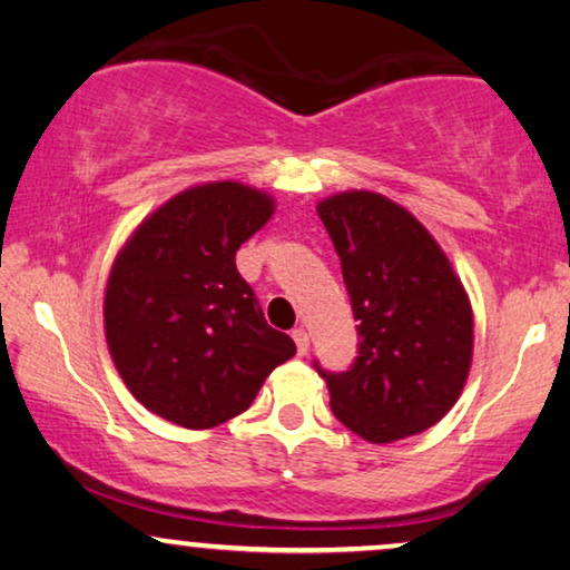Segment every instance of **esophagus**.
<instances>
[{
	"label": "esophagus",
	"instance_id": "esophagus-1",
	"mask_svg": "<svg viewBox=\"0 0 570 570\" xmlns=\"http://www.w3.org/2000/svg\"><path fill=\"white\" fill-rule=\"evenodd\" d=\"M292 338L296 343V354H299V356L307 354V351H309V333L304 331V327H294Z\"/></svg>",
	"mask_w": 570,
	"mask_h": 570
}]
</instances>
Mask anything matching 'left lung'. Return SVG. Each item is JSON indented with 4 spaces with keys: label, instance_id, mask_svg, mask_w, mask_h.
Returning <instances> with one entry per match:
<instances>
[{
    "label": "left lung",
    "instance_id": "obj_1",
    "mask_svg": "<svg viewBox=\"0 0 570 570\" xmlns=\"http://www.w3.org/2000/svg\"><path fill=\"white\" fill-rule=\"evenodd\" d=\"M341 258L358 356L320 376L343 426L372 444L421 434L444 419L468 382L472 307L452 263L403 206L368 190L317 204Z\"/></svg>",
    "mask_w": 570,
    "mask_h": 570
}]
</instances>
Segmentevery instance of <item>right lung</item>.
Wrapping results in <instances>:
<instances>
[{
    "label": "right lung",
    "mask_w": 570,
    "mask_h": 570,
    "mask_svg": "<svg viewBox=\"0 0 570 570\" xmlns=\"http://www.w3.org/2000/svg\"><path fill=\"white\" fill-rule=\"evenodd\" d=\"M271 214L263 190L206 183L149 214L118 253L102 304L108 348L131 395L159 419L219 426L296 354L235 266Z\"/></svg>",
    "instance_id": "right-lung-1"
}]
</instances>
